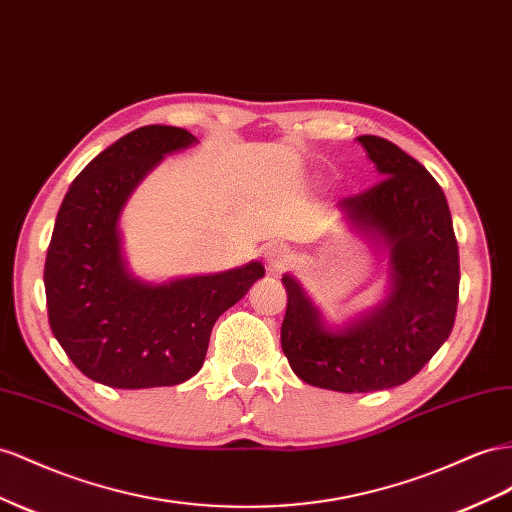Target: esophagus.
Listing matches in <instances>:
<instances>
[{"label":"esophagus","mask_w":512,"mask_h":512,"mask_svg":"<svg viewBox=\"0 0 512 512\" xmlns=\"http://www.w3.org/2000/svg\"><path fill=\"white\" fill-rule=\"evenodd\" d=\"M290 258H293V254H290L286 245H269L265 250V260H267L269 271L284 269L290 262Z\"/></svg>","instance_id":"1"}]
</instances>
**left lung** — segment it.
Masks as SVG:
<instances>
[{
  "mask_svg": "<svg viewBox=\"0 0 512 512\" xmlns=\"http://www.w3.org/2000/svg\"><path fill=\"white\" fill-rule=\"evenodd\" d=\"M383 181L340 200V222L388 258V293L331 325L295 275L282 351L295 375L334 392L388 390L418 375L450 336L459 303V247L444 191L422 163L377 135L357 137Z\"/></svg>",
  "mask_w": 512,
  "mask_h": 512,
  "instance_id": "8db88e82",
  "label": "left lung"
}]
</instances>
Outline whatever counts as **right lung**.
I'll use <instances>...</instances> for the list:
<instances>
[{
	"label": "right lung",
	"instance_id": "1",
	"mask_svg": "<svg viewBox=\"0 0 512 512\" xmlns=\"http://www.w3.org/2000/svg\"><path fill=\"white\" fill-rule=\"evenodd\" d=\"M196 137L150 124L96 155L62 200L45 262L49 325L71 362L120 390L178 385L202 368L215 321L265 275L262 262L148 282L129 269L120 215L165 155Z\"/></svg>",
	"mask_w": 512,
	"mask_h": 512
}]
</instances>
